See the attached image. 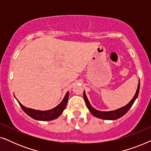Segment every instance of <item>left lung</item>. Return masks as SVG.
Segmentation results:
<instances>
[{
  "label": "left lung",
  "mask_w": 151,
  "mask_h": 151,
  "mask_svg": "<svg viewBox=\"0 0 151 151\" xmlns=\"http://www.w3.org/2000/svg\"><path fill=\"white\" fill-rule=\"evenodd\" d=\"M139 83H138L137 88L136 91V93L135 96L133 98V99L128 103L127 105H125L124 106L121 107V108L117 109L116 110L114 111H98L97 109H94L91 105L89 101H88L87 97L86 96L85 91H84V99L85 100L86 104L87 106L88 110L90 111L91 113L93 115H94L95 117H98V118L103 119H107V120H115V119H117L120 118L121 117H122L123 115H124L127 113L130 109L131 108V106H133L134 102H135L136 99H137L138 94H139Z\"/></svg>",
  "instance_id": "1"
}]
</instances>
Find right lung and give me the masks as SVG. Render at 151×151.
<instances>
[{
    "mask_svg": "<svg viewBox=\"0 0 151 151\" xmlns=\"http://www.w3.org/2000/svg\"><path fill=\"white\" fill-rule=\"evenodd\" d=\"M69 91L67 92L65 98H63V100H62V102L58 105L57 106H55V108L50 110L47 111H40V110H35V109H30V108H27L24 106H23L19 101L17 100L18 104H20V107H21L22 110L24 111V112L27 113L29 116L32 117L33 119H36V120H40V121H50L55 119L58 117L60 115H61L63 113V111L65 110L66 106H67V102H68V98H69Z\"/></svg>",
    "mask_w": 151,
    "mask_h": 151,
    "instance_id": "obj_1",
    "label": "right lung"
}]
</instances>
